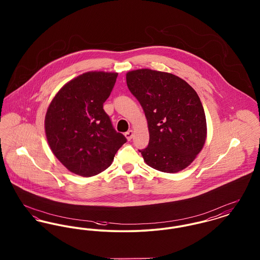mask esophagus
I'll return each mask as SVG.
<instances>
[{
	"mask_svg": "<svg viewBox=\"0 0 260 260\" xmlns=\"http://www.w3.org/2000/svg\"><path fill=\"white\" fill-rule=\"evenodd\" d=\"M124 137L126 138L127 140H131L133 137H134V132H133V129H129V131H127L125 134H124Z\"/></svg>",
	"mask_w": 260,
	"mask_h": 260,
	"instance_id": "esophagus-1",
	"label": "esophagus"
}]
</instances>
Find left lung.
<instances>
[{
	"label": "left lung",
	"mask_w": 260,
	"mask_h": 260,
	"mask_svg": "<svg viewBox=\"0 0 260 260\" xmlns=\"http://www.w3.org/2000/svg\"><path fill=\"white\" fill-rule=\"evenodd\" d=\"M125 77L147 120L149 143L139 150L145 163L164 173H178L189 166L207 135L198 93L181 77L164 72L140 69Z\"/></svg>",
	"instance_id": "left-lung-1"
}]
</instances>
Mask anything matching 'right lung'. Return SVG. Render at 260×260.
<instances>
[{
	"label": "right lung",
	"mask_w": 260,
	"mask_h": 260,
	"mask_svg": "<svg viewBox=\"0 0 260 260\" xmlns=\"http://www.w3.org/2000/svg\"><path fill=\"white\" fill-rule=\"evenodd\" d=\"M117 77V73H84L67 82L47 109L48 144L61 164L78 176L92 177L106 170L126 142L103 109Z\"/></svg>",
	"instance_id": "right-lung-1"
}]
</instances>
